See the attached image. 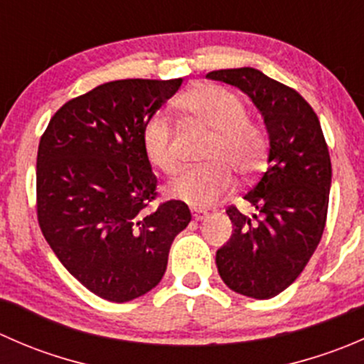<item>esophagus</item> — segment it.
<instances>
[{
    "instance_id": "esophagus-1",
    "label": "esophagus",
    "mask_w": 364,
    "mask_h": 364,
    "mask_svg": "<svg viewBox=\"0 0 364 364\" xmlns=\"http://www.w3.org/2000/svg\"><path fill=\"white\" fill-rule=\"evenodd\" d=\"M192 215H193V220H197V222H199V220H204L205 216H208V211H203V209L193 208Z\"/></svg>"
}]
</instances>
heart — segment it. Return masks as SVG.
<instances>
[{
  "label": "heart",
  "instance_id": "b5f03b06",
  "mask_svg": "<svg viewBox=\"0 0 364 364\" xmlns=\"http://www.w3.org/2000/svg\"><path fill=\"white\" fill-rule=\"evenodd\" d=\"M178 107L213 134L205 151L209 165L179 172L167 186L168 196L193 208H208L232 186V171L248 178L260 171L266 159V134L248 119L240 95L216 84L186 91ZM142 149L149 164L165 174L178 168L171 123L164 114H153L142 128Z\"/></svg>",
  "mask_w": 364,
  "mask_h": 364
}]
</instances>
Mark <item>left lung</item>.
<instances>
[{"label": "left lung", "mask_w": 364, "mask_h": 364, "mask_svg": "<svg viewBox=\"0 0 364 364\" xmlns=\"http://www.w3.org/2000/svg\"><path fill=\"white\" fill-rule=\"evenodd\" d=\"M205 77L248 95L266 124L267 168L243 197L257 213L227 209L234 230L216 252V267L234 292L269 299L299 277L324 232L331 188L328 144L310 104L260 70H215Z\"/></svg>", "instance_id": "obj_1"}]
</instances>
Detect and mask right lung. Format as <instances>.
Listing matches in <instances>:
<instances>
[{"label":"right lung","mask_w":364,"mask_h":364,"mask_svg":"<svg viewBox=\"0 0 364 364\" xmlns=\"http://www.w3.org/2000/svg\"><path fill=\"white\" fill-rule=\"evenodd\" d=\"M183 79H123L67 102L36 156V213L43 237L87 291L114 303L160 284L171 245L192 220L188 205L156 209V176L142 128Z\"/></svg>","instance_id":"right-lung-1"}]
</instances>
